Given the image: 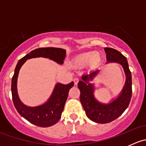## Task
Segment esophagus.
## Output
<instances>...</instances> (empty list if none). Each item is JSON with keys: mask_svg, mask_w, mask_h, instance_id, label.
I'll return each instance as SVG.
<instances>
[{"mask_svg": "<svg viewBox=\"0 0 146 146\" xmlns=\"http://www.w3.org/2000/svg\"><path fill=\"white\" fill-rule=\"evenodd\" d=\"M78 81H79L78 78H74V79H73V82H74V84L76 85H78Z\"/></svg>", "mask_w": 146, "mask_h": 146, "instance_id": "esophagus-1", "label": "esophagus"}]
</instances>
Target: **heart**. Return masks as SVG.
<instances>
[{"label":"heart","instance_id":"b5f03b06","mask_svg":"<svg viewBox=\"0 0 146 146\" xmlns=\"http://www.w3.org/2000/svg\"><path fill=\"white\" fill-rule=\"evenodd\" d=\"M102 61V56L99 52L87 51L76 56L71 61L73 68H80L90 64L92 67H97Z\"/></svg>","mask_w":146,"mask_h":146}]
</instances>
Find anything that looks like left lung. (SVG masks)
Here are the masks:
<instances>
[{
    "mask_svg": "<svg viewBox=\"0 0 146 146\" xmlns=\"http://www.w3.org/2000/svg\"><path fill=\"white\" fill-rule=\"evenodd\" d=\"M107 54L106 64L117 63L123 67L126 75V82L123 89L117 98L109 103H102L95 98V84L92 83L100 70H94L82 76V80L78 84L80 91V100L87 117L92 121L99 123H107L120 117L130 103L132 95L131 73L129 68L127 59L117 50L104 48Z\"/></svg>",
    "mask_w": 146,
    "mask_h": 146,
    "instance_id": "8db88e82",
    "label": "left lung"
}]
</instances>
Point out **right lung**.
<instances>
[{"instance_id":"add662e5","label":"right lung","mask_w":146,"mask_h":146,"mask_svg":"<svg viewBox=\"0 0 146 146\" xmlns=\"http://www.w3.org/2000/svg\"><path fill=\"white\" fill-rule=\"evenodd\" d=\"M66 51L64 48L54 47L36 48L25 56L17 64L12 78L11 91L13 104L19 114L32 124L40 127H48L56 123L61 118L68 92L73 87L74 82H71L67 85L58 82L45 103L36 107H29L22 102L17 94V82L20 69L27 60L39 57L49 58L57 64H63Z\"/></svg>"}]
</instances>
